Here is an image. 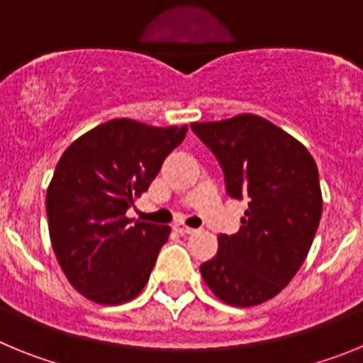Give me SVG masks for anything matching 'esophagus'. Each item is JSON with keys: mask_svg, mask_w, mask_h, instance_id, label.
<instances>
[{"mask_svg": "<svg viewBox=\"0 0 363 363\" xmlns=\"http://www.w3.org/2000/svg\"><path fill=\"white\" fill-rule=\"evenodd\" d=\"M176 230L179 234H196L198 229H192V227H185V225H176Z\"/></svg>", "mask_w": 363, "mask_h": 363, "instance_id": "1", "label": "esophagus"}]
</instances>
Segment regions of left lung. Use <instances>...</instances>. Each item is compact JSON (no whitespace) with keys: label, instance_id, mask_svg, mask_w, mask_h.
<instances>
[{"label":"left lung","instance_id":"obj_1","mask_svg":"<svg viewBox=\"0 0 363 363\" xmlns=\"http://www.w3.org/2000/svg\"><path fill=\"white\" fill-rule=\"evenodd\" d=\"M225 174V191L249 207L236 234H220L200 265L211 291L234 307L277 296L306 262L322 218L318 167L309 150L271 121L240 114L191 123Z\"/></svg>","mask_w":363,"mask_h":363}]
</instances>
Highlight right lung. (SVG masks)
<instances>
[{
	"instance_id": "add662e5",
	"label": "right lung",
	"mask_w": 363,
	"mask_h": 363,
	"mask_svg": "<svg viewBox=\"0 0 363 363\" xmlns=\"http://www.w3.org/2000/svg\"><path fill=\"white\" fill-rule=\"evenodd\" d=\"M187 125L111 120L63 152L47 191L52 249L74 289L104 306L142 293L171 227L125 216L184 142Z\"/></svg>"
}]
</instances>
